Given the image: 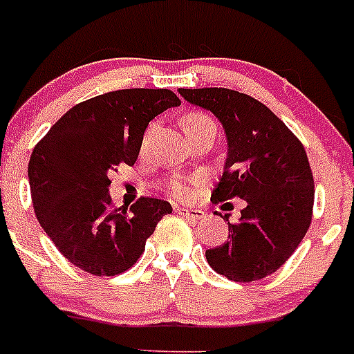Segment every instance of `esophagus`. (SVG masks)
<instances>
[{"label":"esophagus","instance_id":"1","mask_svg":"<svg viewBox=\"0 0 354 354\" xmlns=\"http://www.w3.org/2000/svg\"><path fill=\"white\" fill-rule=\"evenodd\" d=\"M175 212L180 214V216L187 217L191 221H198V219H203V210L200 209H187V207H175Z\"/></svg>","mask_w":354,"mask_h":354}]
</instances>
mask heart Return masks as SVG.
Masks as SVG:
<instances>
[{
  "label": "heart",
  "mask_w": 354,
  "mask_h": 354,
  "mask_svg": "<svg viewBox=\"0 0 354 354\" xmlns=\"http://www.w3.org/2000/svg\"><path fill=\"white\" fill-rule=\"evenodd\" d=\"M180 124H183L186 135H191V133H198V131H202V129H207V128L216 129V122H214L212 119L207 115V113H202V112L186 113V115L183 118V122H180ZM194 186H196V180H186V179H180V177H174V179L168 180L167 189H168V194H170L171 198L186 200L187 196L191 194V191H193Z\"/></svg>",
  "instance_id": "1"
}]
</instances>
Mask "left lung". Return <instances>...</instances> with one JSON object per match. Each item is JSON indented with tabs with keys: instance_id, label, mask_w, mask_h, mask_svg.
<instances>
[{
	"instance_id": "8db88e82",
	"label": "left lung",
	"mask_w": 354,
	"mask_h": 354,
	"mask_svg": "<svg viewBox=\"0 0 354 354\" xmlns=\"http://www.w3.org/2000/svg\"><path fill=\"white\" fill-rule=\"evenodd\" d=\"M177 93L212 112L225 129V171L212 200L245 202L235 225L225 214L230 241L207 249V261L236 283L274 274L302 242L313 219L314 179L306 149L268 106L244 93L225 87Z\"/></svg>"
}]
</instances>
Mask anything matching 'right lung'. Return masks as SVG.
I'll return each instance as SVG.
<instances>
[{
  "label": "right lung",
  "instance_id": "1",
  "mask_svg": "<svg viewBox=\"0 0 354 354\" xmlns=\"http://www.w3.org/2000/svg\"><path fill=\"white\" fill-rule=\"evenodd\" d=\"M180 100L170 89H121L79 103L33 149L29 187L38 223L61 254L95 275L137 263L171 205L140 198L113 207L109 174L135 165L149 122Z\"/></svg>",
  "mask_w": 354,
  "mask_h": 354
}]
</instances>
